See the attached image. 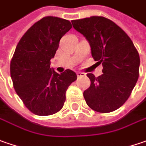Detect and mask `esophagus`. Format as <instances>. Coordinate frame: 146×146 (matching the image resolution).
I'll use <instances>...</instances> for the list:
<instances>
[{"label": "esophagus", "mask_w": 146, "mask_h": 146, "mask_svg": "<svg viewBox=\"0 0 146 146\" xmlns=\"http://www.w3.org/2000/svg\"><path fill=\"white\" fill-rule=\"evenodd\" d=\"M77 76H78V78L84 77V76H85V73H82V72H78V73H77Z\"/></svg>", "instance_id": "1"}]
</instances>
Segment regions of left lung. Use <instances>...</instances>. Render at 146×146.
<instances>
[{
	"label": "left lung",
	"mask_w": 146,
	"mask_h": 146,
	"mask_svg": "<svg viewBox=\"0 0 146 146\" xmlns=\"http://www.w3.org/2000/svg\"><path fill=\"white\" fill-rule=\"evenodd\" d=\"M71 22L89 41L92 58L103 66L98 78L86 74L91 80L83 92L86 104L99 113L116 110L129 98L139 78L137 50L123 30L107 18L92 16Z\"/></svg>",
	"instance_id": "8db88e82"
}]
</instances>
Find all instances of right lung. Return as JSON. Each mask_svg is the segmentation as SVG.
<instances>
[{
    "label": "right lung",
    "mask_w": 146,
    "mask_h": 146,
    "mask_svg": "<svg viewBox=\"0 0 146 146\" xmlns=\"http://www.w3.org/2000/svg\"><path fill=\"white\" fill-rule=\"evenodd\" d=\"M72 28L68 20L46 16L35 23L19 41L10 62V77L17 95L32 113H56L65 102L77 74L66 69L59 74L50 68L61 37Z\"/></svg>",
    "instance_id": "right-lung-1"
}]
</instances>
